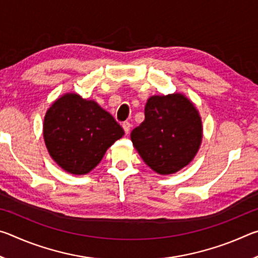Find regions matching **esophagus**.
Masks as SVG:
<instances>
[{
	"label": "esophagus",
	"instance_id": "34e87169",
	"mask_svg": "<svg viewBox=\"0 0 258 258\" xmlns=\"http://www.w3.org/2000/svg\"><path fill=\"white\" fill-rule=\"evenodd\" d=\"M121 126H123L125 134H128V133H130V130H131V127H132V125H131L130 121H124L123 125H121Z\"/></svg>",
	"mask_w": 258,
	"mask_h": 258
}]
</instances>
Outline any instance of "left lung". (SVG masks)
Instances as JSON below:
<instances>
[{
  "mask_svg": "<svg viewBox=\"0 0 258 258\" xmlns=\"http://www.w3.org/2000/svg\"><path fill=\"white\" fill-rule=\"evenodd\" d=\"M139 155L160 175L189 165L202 145L203 121L195 103L183 93L152 95L145 120L131 133Z\"/></svg>",
  "mask_w": 258,
  "mask_h": 258,
  "instance_id": "1",
  "label": "left lung"
}]
</instances>
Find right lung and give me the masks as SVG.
<instances>
[{
	"instance_id": "right-lung-1",
	"label": "right lung",
	"mask_w": 258,
	"mask_h": 258,
	"mask_svg": "<svg viewBox=\"0 0 258 258\" xmlns=\"http://www.w3.org/2000/svg\"><path fill=\"white\" fill-rule=\"evenodd\" d=\"M124 130L94 100L64 93L52 102L43 123V138L56 164L74 175L90 173Z\"/></svg>"
}]
</instances>
